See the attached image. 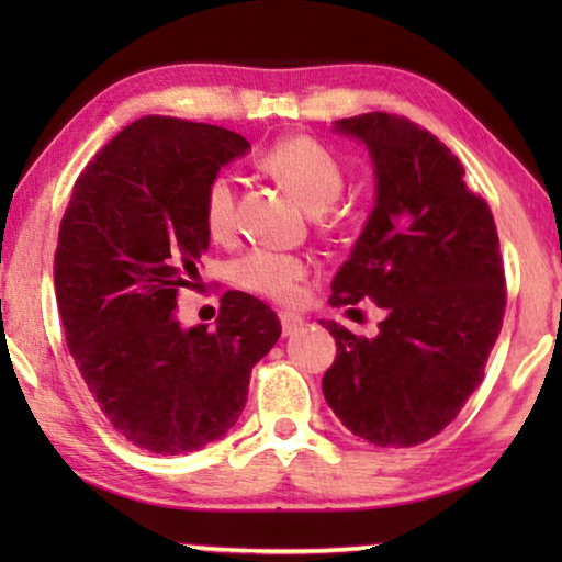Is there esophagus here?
I'll return each mask as SVG.
<instances>
[{
	"mask_svg": "<svg viewBox=\"0 0 562 562\" xmlns=\"http://www.w3.org/2000/svg\"><path fill=\"white\" fill-rule=\"evenodd\" d=\"M279 319H281V329H283V335H294L296 329L304 325V319L299 317V314H294V312H281V314H279Z\"/></svg>",
	"mask_w": 562,
	"mask_h": 562,
	"instance_id": "34e87169",
	"label": "esophagus"
}]
</instances>
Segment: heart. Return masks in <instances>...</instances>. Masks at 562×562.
<instances>
[{"label": "heart", "instance_id": "obj_1", "mask_svg": "<svg viewBox=\"0 0 562 562\" xmlns=\"http://www.w3.org/2000/svg\"><path fill=\"white\" fill-rule=\"evenodd\" d=\"M260 166L276 176L299 202L317 212L319 227L327 235L340 233L345 217L337 210H327L345 189V168L333 150L310 135H289L276 140L260 156ZM202 222L214 243H229L235 237L237 183L227 171L210 176V181L204 183ZM310 271L312 266L304 256L258 248L233 266V283L256 296L289 304L299 296Z\"/></svg>", "mask_w": 562, "mask_h": 562}]
</instances>
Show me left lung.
<instances>
[{
  "mask_svg": "<svg viewBox=\"0 0 562 562\" xmlns=\"http://www.w3.org/2000/svg\"><path fill=\"white\" fill-rule=\"evenodd\" d=\"M371 150L379 202L333 279V306L371 299L379 337L322 322L337 342L322 379L352 435L412 448L440 435L481 386L506 310L504 260L486 199L448 145L389 112L340 120Z\"/></svg>",
  "mask_w": 562,
  "mask_h": 562,
  "instance_id": "8db88e82",
  "label": "left lung"
}]
</instances>
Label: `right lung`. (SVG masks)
<instances>
[{"label": "right lung", "mask_w": 562, "mask_h": 562, "mask_svg": "<svg viewBox=\"0 0 562 562\" xmlns=\"http://www.w3.org/2000/svg\"><path fill=\"white\" fill-rule=\"evenodd\" d=\"M248 148L227 127L135 120L83 168L60 220L53 283L68 352L110 425L158 456L220 440L281 335L271 306L243 291L220 299L214 329L183 333L173 317L210 248L204 183Z\"/></svg>", "instance_id": "right-lung-1"}]
</instances>
